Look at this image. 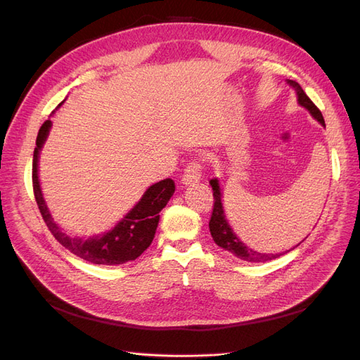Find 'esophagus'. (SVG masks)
Here are the masks:
<instances>
[{"instance_id":"34e87169","label":"esophagus","mask_w":360,"mask_h":360,"mask_svg":"<svg viewBox=\"0 0 360 360\" xmlns=\"http://www.w3.org/2000/svg\"><path fill=\"white\" fill-rule=\"evenodd\" d=\"M201 163L197 162V160H191L186 168H184V172H183V177H181V181L184 184H192V183H197L200 179H201Z\"/></svg>"}]
</instances>
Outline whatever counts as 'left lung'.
<instances>
[{
	"mask_svg": "<svg viewBox=\"0 0 360 360\" xmlns=\"http://www.w3.org/2000/svg\"><path fill=\"white\" fill-rule=\"evenodd\" d=\"M288 84L292 85L294 90H296L299 103L303 108H307V110L311 112V115L317 120V122H320V124L326 126L321 111L314 105V102L307 96V93L302 90V86L296 81H290V79H288ZM210 186L213 189L214 202H213V212H212V217L209 222V228H210V234L213 237V240L217 246L224 248L225 250H230V252L233 255H236L237 258L250 261V263H266V261L275 259V258L285 254V252L284 254H261V252H257V250H252L250 248H248L243 242H240V238L236 236V233L231 230L230 224L226 222L224 207H222V200H221L222 193H221V188H219V181H217L216 179L210 180Z\"/></svg>",
	"mask_w": 360,
	"mask_h": 360,
	"instance_id": "left-lung-1",
	"label": "left lung"
}]
</instances>
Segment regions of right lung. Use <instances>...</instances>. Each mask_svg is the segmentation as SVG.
I'll use <instances>...</instances> for the list:
<instances>
[{
    "mask_svg": "<svg viewBox=\"0 0 360 360\" xmlns=\"http://www.w3.org/2000/svg\"><path fill=\"white\" fill-rule=\"evenodd\" d=\"M49 129L51 120H46L39 130L36 139L37 147L34 148V155H32V191H34L39 210L49 231L72 254L85 261H90L93 264L117 266L136 259L153 242L159 224V212L172 197L174 191H176V183L171 179H165L150 186L141 201L111 231L90 238L70 237L69 234L63 233L61 228L53 222L39 184V153L43 143L46 141Z\"/></svg>",
    "mask_w": 360,
    "mask_h": 360,
    "instance_id": "obj_1",
    "label": "right lung"
}]
</instances>
